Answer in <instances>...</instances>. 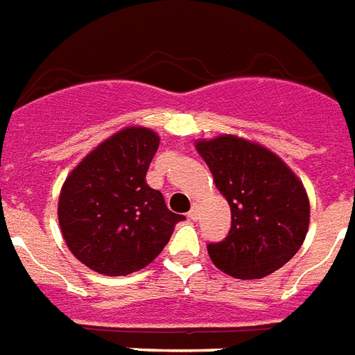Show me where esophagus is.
I'll return each mask as SVG.
<instances>
[{
  "mask_svg": "<svg viewBox=\"0 0 355 355\" xmlns=\"http://www.w3.org/2000/svg\"><path fill=\"white\" fill-rule=\"evenodd\" d=\"M197 216H199V208L191 207V210H189V214H188V218L189 220H197Z\"/></svg>",
  "mask_w": 355,
  "mask_h": 355,
  "instance_id": "1",
  "label": "esophagus"
}]
</instances>
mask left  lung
<instances>
[{"label":"left lung","instance_id":"obj_1","mask_svg":"<svg viewBox=\"0 0 355 355\" xmlns=\"http://www.w3.org/2000/svg\"><path fill=\"white\" fill-rule=\"evenodd\" d=\"M216 188L231 207V231L208 255L236 279H261L296 255L309 229L304 184L272 150L236 135L197 141Z\"/></svg>","mask_w":355,"mask_h":355}]
</instances>
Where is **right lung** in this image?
I'll use <instances>...</instances> for the list:
<instances>
[{"label":"right lung","instance_id":"right-lung-1","mask_svg":"<svg viewBox=\"0 0 355 355\" xmlns=\"http://www.w3.org/2000/svg\"><path fill=\"white\" fill-rule=\"evenodd\" d=\"M156 132L130 126L89 153L59 196V225L72 255L104 275L141 270L166 248L184 216L145 182Z\"/></svg>","mask_w":355,"mask_h":355}]
</instances>
